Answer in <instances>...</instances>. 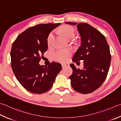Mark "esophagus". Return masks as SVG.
Returning <instances> with one entry per match:
<instances>
[{
  "label": "esophagus",
  "mask_w": 121,
  "mask_h": 121,
  "mask_svg": "<svg viewBox=\"0 0 121 121\" xmlns=\"http://www.w3.org/2000/svg\"><path fill=\"white\" fill-rule=\"evenodd\" d=\"M62 68H65L68 67H69V63H64V64H62Z\"/></svg>",
  "instance_id": "1"
}]
</instances>
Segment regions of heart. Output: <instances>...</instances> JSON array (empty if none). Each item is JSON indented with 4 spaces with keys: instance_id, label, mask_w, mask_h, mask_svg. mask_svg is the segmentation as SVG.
Returning a JSON list of instances; mask_svg holds the SVG:
<instances>
[{
    "instance_id": "heart-1",
    "label": "heart",
    "mask_w": 121,
    "mask_h": 121,
    "mask_svg": "<svg viewBox=\"0 0 121 121\" xmlns=\"http://www.w3.org/2000/svg\"><path fill=\"white\" fill-rule=\"evenodd\" d=\"M60 32L67 39H69L72 37H74L75 31L73 27L69 26H65L61 28ZM54 39V34L53 33H50L48 38V45H51L53 42ZM70 52L66 50H58L52 54V57L54 60L60 62H65L67 60L68 57L70 56Z\"/></svg>"
}]
</instances>
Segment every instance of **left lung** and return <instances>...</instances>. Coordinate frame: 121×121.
I'll list each match as a JSON object with an SVG mask.
<instances>
[{"label": "left lung", "mask_w": 121, "mask_h": 121, "mask_svg": "<svg viewBox=\"0 0 121 121\" xmlns=\"http://www.w3.org/2000/svg\"><path fill=\"white\" fill-rule=\"evenodd\" d=\"M77 25L81 45L72 59L73 62L83 60V68L77 69L70 64L73 72L69 77L71 85L82 94L91 93L98 89L106 79L111 61L109 45L105 37L87 23L66 22Z\"/></svg>", "instance_id": "1"}]
</instances>
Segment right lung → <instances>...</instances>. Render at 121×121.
<instances>
[{"label": "right lung", "instance_id": "obj_1", "mask_svg": "<svg viewBox=\"0 0 121 121\" xmlns=\"http://www.w3.org/2000/svg\"><path fill=\"white\" fill-rule=\"evenodd\" d=\"M61 23L42 24L28 28L17 36L10 52L11 65L17 80L27 91L41 94L51 88L62 69L60 63L39 64L48 50V38Z\"/></svg>", "mask_w": 121, "mask_h": 121}]
</instances>
